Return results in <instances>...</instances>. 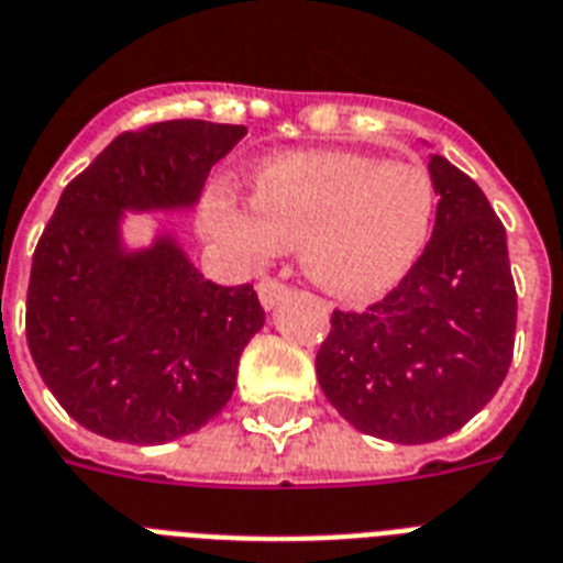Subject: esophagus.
<instances>
[{"label": "esophagus", "instance_id": "34e87169", "mask_svg": "<svg viewBox=\"0 0 563 563\" xmlns=\"http://www.w3.org/2000/svg\"><path fill=\"white\" fill-rule=\"evenodd\" d=\"M286 295H289V289H286L283 283L277 280L257 283V297H260V303H263V309H274L280 300H286Z\"/></svg>", "mask_w": 563, "mask_h": 563}]
</instances>
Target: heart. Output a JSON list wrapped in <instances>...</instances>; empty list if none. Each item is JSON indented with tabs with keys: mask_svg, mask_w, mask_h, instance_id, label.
I'll return each mask as SVG.
<instances>
[{
	"mask_svg": "<svg viewBox=\"0 0 563 563\" xmlns=\"http://www.w3.org/2000/svg\"><path fill=\"white\" fill-rule=\"evenodd\" d=\"M251 199L254 210L210 194L205 231L249 263L300 245L306 277L346 300L405 280L437 219L428 170L358 153L274 155L251 176Z\"/></svg>",
	"mask_w": 563,
	"mask_h": 563,
	"instance_id": "heart-1",
	"label": "heart"
}]
</instances>
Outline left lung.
<instances>
[{
    "mask_svg": "<svg viewBox=\"0 0 563 563\" xmlns=\"http://www.w3.org/2000/svg\"><path fill=\"white\" fill-rule=\"evenodd\" d=\"M431 242L405 280L364 312H332L314 369L355 431L422 445L460 431L504 385L518 295L506 228L477 181L428 155Z\"/></svg>",
    "mask_w": 563,
    "mask_h": 563,
    "instance_id": "obj_1",
    "label": "left lung"
}]
</instances>
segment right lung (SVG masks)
<instances>
[{
	"instance_id": "1",
	"label": "right lung",
	"mask_w": 563,
	"mask_h": 563,
	"mask_svg": "<svg viewBox=\"0 0 563 563\" xmlns=\"http://www.w3.org/2000/svg\"><path fill=\"white\" fill-rule=\"evenodd\" d=\"M245 126L164 121L123 132L59 196L34 251L25 332L45 387L107 440L162 445L225 408L266 312L251 286H217L167 222L144 245L130 213L194 210Z\"/></svg>"
}]
</instances>
